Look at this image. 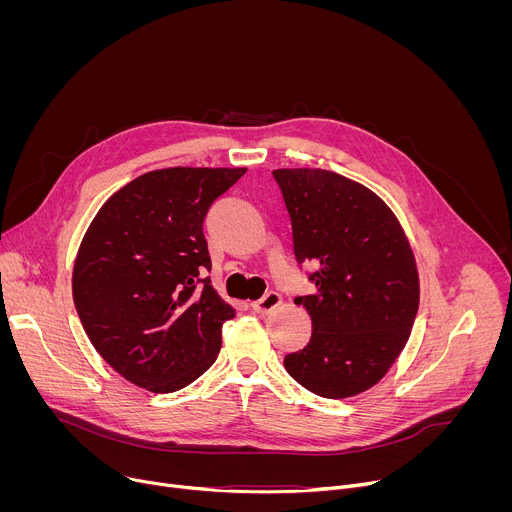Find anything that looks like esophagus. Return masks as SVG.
I'll return each instance as SVG.
<instances>
[{"label": "esophagus", "mask_w": 512, "mask_h": 512, "mask_svg": "<svg viewBox=\"0 0 512 512\" xmlns=\"http://www.w3.org/2000/svg\"><path fill=\"white\" fill-rule=\"evenodd\" d=\"M279 304H281V296L277 294V291H267V294H265L261 300H257V302L251 304V308H253L257 314H269V312H273Z\"/></svg>", "instance_id": "obj_1"}]
</instances>
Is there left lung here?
Masks as SVG:
<instances>
[{
	"label": "left lung",
	"instance_id": "obj_1",
	"mask_svg": "<svg viewBox=\"0 0 512 512\" xmlns=\"http://www.w3.org/2000/svg\"><path fill=\"white\" fill-rule=\"evenodd\" d=\"M291 218L298 263L318 269L308 346L283 358L285 371L326 399L379 383L411 334L419 279L409 241L391 208L369 188L330 170H273Z\"/></svg>",
	"mask_w": 512,
	"mask_h": 512
}]
</instances>
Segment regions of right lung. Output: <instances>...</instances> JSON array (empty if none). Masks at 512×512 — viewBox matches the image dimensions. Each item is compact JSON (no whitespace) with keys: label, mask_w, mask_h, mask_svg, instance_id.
Masks as SVG:
<instances>
[{"label":"right lung","mask_w":512,"mask_h":512,"mask_svg":"<svg viewBox=\"0 0 512 512\" xmlns=\"http://www.w3.org/2000/svg\"><path fill=\"white\" fill-rule=\"evenodd\" d=\"M245 172H148L93 218L75 261L72 300L97 352L133 385L174 393L216 360L235 310L210 283L202 223Z\"/></svg>","instance_id":"1"}]
</instances>
